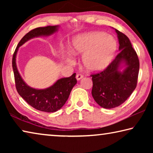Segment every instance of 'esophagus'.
<instances>
[{"label": "esophagus", "instance_id": "34e87169", "mask_svg": "<svg viewBox=\"0 0 153 153\" xmlns=\"http://www.w3.org/2000/svg\"><path fill=\"white\" fill-rule=\"evenodd\" d=\"M84 77L83 76V75H82V74H77V76H76V79H77V80H79V79H81L82 77Z\"/></svg>", "mask_w": 153, "mask_h": 153}]
</instances>
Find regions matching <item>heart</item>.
Returning <instances> with one entry per match:
<instances>
[{"instance_id":"1","label":"heart","mask_w":153,"mask_h":153,"mask_svg":"<svg viewBox=\"0 0 153 153\" xmlns=\"http://www.w3.org/2000/svg\"><path fill=\"white\" fill-rule=\"evenodd\" d=\"M118 44L113 36L102 32L77 36L72 43V51L84 55L83 66L87 71L99 72L109 65L117 51Z\"/></svg>"}]
</instances>
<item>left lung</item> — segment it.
Returning <instances> with one entry per match:
<instances>
[{"label":"left lung","mask_w":153,"mask_h":153,"mask_svg":"<svg viewBox=\"0 0 153 153\" xmlns=\"http://www.w3.org/2000/svg\"><path fill=\"white\" fill-rule=\"evenodd\" d=\"M115 30L120 53L102 71L90 75L92 97L98 105L105 108L117 107L129 97L136 87L140 68L138 55L128 36ZM122 64L125 68L120 71Z\"/></svg>","instance_id":"8db88e82"}]
</instances>
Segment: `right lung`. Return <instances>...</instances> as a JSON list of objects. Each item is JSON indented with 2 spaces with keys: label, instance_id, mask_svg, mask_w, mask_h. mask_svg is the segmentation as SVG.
Segmentation results:
<instances>
[{
  "label": "right lung",
  "instance_id": "add662e5",
  "mask_svg": "<svg viewBox=\"0 0 153 153\" xmlns=\"http://www.w3.org/2000/svg\"><path fill=\"white\" fill-rule=\"evenodd\" d=\"M58 28L59 25H48L31 30L20 40L14 52L12 59L15 86L17 92L30 106L44 112H55L65 105L72 88L77 83L76 74H74L69 77H63L58 79L53 86L46 89L32 88L25 84L18 71L16 65V55L19 46L24 45L27 40L38 36L53 34L58 30Z\"/></svg>",
  "mask_w": 153,
  "mask_h": 153
}]
</instances>
